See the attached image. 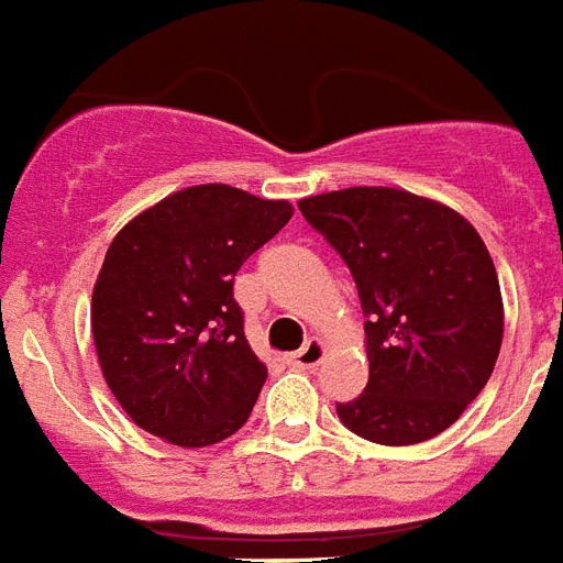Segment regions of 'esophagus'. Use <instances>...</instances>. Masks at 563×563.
<instances>
[{"label": "esophagus", "mask_w": 563, "mask_h": 563, "mask_svg": "<svg viewBox=\"0 0 563 563\" xmlns=\"http://www.w3.org/2000/svg\"><path fill=\"white\" fill-rule=\"evenodd\" d=\"M322 357H325V345L310 336L308 343H305L299 352L287 357V363H290V366H296V368H317L319 363H322Z\"/></svg>", "instance_id": "obj_1"}]
</instances>
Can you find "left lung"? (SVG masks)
<instances>
[{
    "label": "left lung",
    "instance_id": "8db88e82",
    "mask_svg": "<svg viewBox=\"0 0 563 563\" xmlns=\"http://www.w3.org/2000/svg\"><path fill=\"white\" fill-rule=\"evenodd\" d=\"M357 285L368 384L336 404L377 444L433 439L483 393L503 343V296L483 238L460 211L401 188L357 186L299 203Z\"/></svg>",
    "mask_w": 563,
    "mask_h": 563
}]
</instances>
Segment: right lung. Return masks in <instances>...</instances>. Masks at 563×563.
<instances>
[{
  "mask_svg": "<svg viewBox=\"0 0 563 563\" xmlns=\"http://www.w3.org/2000/svg\"><path fill=\"white\" fill-rule=\"evenodd\" d=\"M290 214L287 200L209 183L112 238L92 290V340L110 393L142 430L206 448L246 424L267 366L246 343L232 285Z\"/></svg>",
  "mask_w": 563,
  "mask_h": 563,
  "instance_id": "add662e5",
  "label": "right lung"
}]
</instances>
